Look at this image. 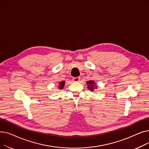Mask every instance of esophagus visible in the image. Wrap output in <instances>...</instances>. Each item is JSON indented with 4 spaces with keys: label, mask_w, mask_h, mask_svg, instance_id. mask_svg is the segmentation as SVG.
Instances as JSON below:
<instances>
[{
    "label": "esophagus",
    "mask_w": 149,
    "mask_h": 149,
    "mask_svg": "<svg viewBox=\"0 0 149 149\" xmlns=\"http://www.w3.org/2000/svg\"><path fill=\"white\" fill-rule=\"evenodd\" d=\"M80 77H74L73 81L75 82H79L80 81Z\"/></svg>",
    "instance_id": "34e87169"
}]
</instances>
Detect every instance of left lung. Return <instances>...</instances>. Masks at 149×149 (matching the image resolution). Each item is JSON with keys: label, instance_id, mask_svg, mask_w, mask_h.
I'll list each match as a JSON object with an SVG mask.
<instances>
[{"label": "left lung", "instance_id": "1", "mask_svg": "<svg viewBox=\"0 0 149 149\" xmlns=\"http://www.w3.org/2000/svg\"><path fill=\"white\" fill-rule=\"evenodd\" d=\"M87 84H88V89L91 90V91H92L93 89H94V88L97 87V86H96L95 87V84L94 81H88Z\"/></svg>", "mask_w": 149, "mask_h": 149}]
</instances>
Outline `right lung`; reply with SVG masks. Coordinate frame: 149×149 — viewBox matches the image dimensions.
Returning a JSON list of instances; mask_svg holds the SVG:
<instances>
[{
  "mask_svg": "<svg viewBox=\"0 0 149 149\" xmlns=\"http://www.w3.org/2000/svg\"><path fill=\"white\" fill-rule=\"evenodd\" d=\"M65 82L64 81H63L60 82V83L59 84H60V86H59V88H60V89H62L63 88L64 85H65Z\"/></svg>",
  "mask_w": 149,
  "mask_h": 149,
  "instance_id": "right-lung-1",
  "label": "right lung"
}]
</instances>
